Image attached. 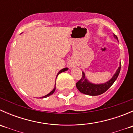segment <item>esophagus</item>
I'll return each mask as SVG.
<instances>
[{
	"label": "esophagus",
	"mask_w": 133,
	"mask_h": 133,
	"mask_svg": "<svg viewBox=\"0 0 133 133\" xmlns=\"http://www.w3.org/2000/svg\"><path fill=\"white\" fill-rule=\"evenodd\" d=\"M75 65H76V64H75V62H71L69 63V67H71V68H73V67H75Z\"/></svg>",
	"instance_id": "esophagus-1"
}]
</instances>
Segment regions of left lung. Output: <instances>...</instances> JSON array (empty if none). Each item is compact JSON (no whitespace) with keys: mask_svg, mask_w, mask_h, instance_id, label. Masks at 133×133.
Here are the masks:
<instances>
[{"mask_svg":"<svg viewBox=\"0 0 133 133\" xmlns=\"http://www.w3.org/2000/svg\"><path fill=\"white\" fill-rule=\"evenodd\" d=\"M114 37L115 38L118 39L116 35L114 34ZM120 69H121V62H120V66L116 71L112 77L108 80V82L103 84H93L85 76V73L82 71V78L76 83V88L78 89L80 92L82 93L85 94V95H90V96H97L101 94L104 93L113 84L115 80H116L120 73Z\"/></svg>","mask_w":133,"mask_h":133,"instance_id":"8db88e82","label":"left lung"}]
</instances>
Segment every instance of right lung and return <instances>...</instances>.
I'll list each match as a JSON object with an SVG mask.
<instances>
[{"label":"right lung","mask_w":133,"mask_h":133,"mask_svg":"<svg viewBox=\"0 0 133 133\" xmlns=\"http://www.w3.org/2000/svg\"><path fill=\"white\" fill-rule=\"evenodd\" d=\"M68 68H64V69H61V70H60V71L58 72V74H57V76H58V75L59 74H60V73H62V72H64V71H68ZM56 79H57V78H56ZM55 85H56V84H55V88H53V90H52L50 92H49V93H48V95H45V96H42V97H41V98H46V97H48V96H50V95H51L52 94H53V92H55V89H56Z\"/></svg>","instance_id":"add662e5"}]
</instances>
